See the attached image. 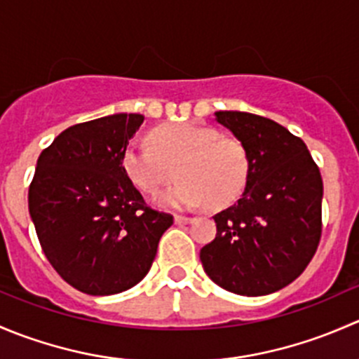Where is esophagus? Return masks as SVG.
Wrapping results in <instances>:
<instances>
[{
	"label": "esophagus",
	"mask_w": 359,
	"mask_h": 359,
	"mask_svg": "<svg viewBox=\"0 0 359 359\" xmlns=\"http://www.w3.org/2000/svg\"><path fill=\"white\" fill-rule=\"evenodd\" d=\"M191 217H184V215H175V224H189L191 222Z\"/></svg>",
	"instance_id": "34e87169"
}]
</instances>
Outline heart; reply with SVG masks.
Wrapping results in <instances>:
<instances>
[{
	"label": "heart",
	"instance_id": "obj_1",
	"mask_svg": "<svg viewBox=\"0 0 359 359\" xmlns=\"http://www.w3.org/2000/svg\"><path fill=\"white\" fill-rule=\"evenodd\" d=\"M149 140L151 146L130 144L123 151L121 166L133 186L147 194L172 182L177 166L182 180L159 198L161 205L193 208L206 203L210 208H222L243 193L250 161L240 140L191 121L156 126Z\"/></svg>",
	"mask_w": 359,
	"mask_h": 359
}]
</instances>
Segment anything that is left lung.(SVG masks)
Instances as JSON below:
<instances>
[{
    "instance_id": "8db88e82",
    "label": "left lung",
    "mask_w": 359,
    "mask_h": 359,
    "mask_svg": "<svg viewBox=\"0 0 359 359\" xmlns=\"http://www.w3.org/2000/svg\"><path fill=\"white\" fill-rule=\"evenodd\" d=\"M247 149L241 198L213 217L215 240L200 252L213 283L238 295L281 290L304 273L321 238V173L302 139L264 116L217 111Z\"/></svg>"
}]
</instances>
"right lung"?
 Here are the masks:
<instances>
[{
  "label": "right lung",
  "instance_id": "1",
  "mask_svg": "<svg viewBox=\"0 0 359 359\" xmlns=\"http://www.w3.org/2000/svg\"><path fill=\"white\" fill-rule=\"evenodd\" d=\"M142 114L69 126L39 154L29 213L46 259L76 290L112 295L149 273L170 213L149 208L121 166Z\"/></svg>",
  "mask_w": 359,
  "mask_h": 359
}]
</instances>
